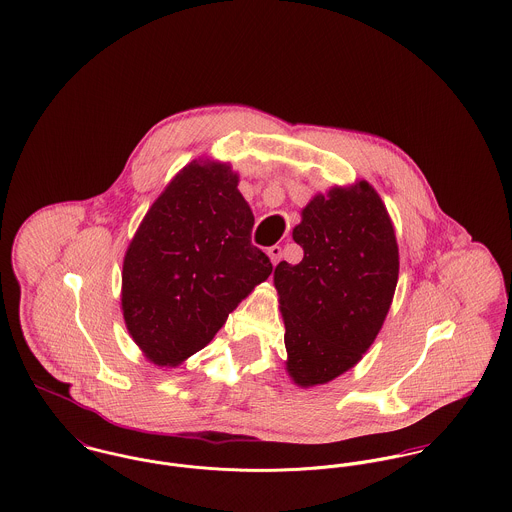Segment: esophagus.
I'll list each match as a JSON object with an SVG mask.
<instances>
[{
    "label": "esophagus",
    "mask_w": 512,
    "mask_h": 512,
    "mask_svg": "<svg viewBox=\"0 0 512 512\" xmlns=\"http://www.w3.org/2000/svg\"><path fill=\"white\" fill-rule=\"evenodd\" d=\"M267 255H269L271 263H273V265H276V263L280 261V257H282V249H280L278 245H273V247H269V249H267Z\"/></svg>",
    "instance_id": "obj_1"
}]
</instances>
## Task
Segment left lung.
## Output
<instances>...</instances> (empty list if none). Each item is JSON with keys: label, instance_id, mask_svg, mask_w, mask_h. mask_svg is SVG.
<instances>
[{"label": "left lung", "instance_id": "8db88e82", "mask_svg": "<svg viewBox=\"0 0 512 512\" xmlns=\"http://www.w3.org/2000/svg\"><path fill=\"white\" fill-rule=\"evenodd\" d=\"M292 237L304 259L280 261L273 278L286 372L312 388L351 370L378 337L394 300L399 249L388 208L364 179L317 193Z\"/></svg>", "mask_w": 512, "mask_h": 512}]
</instances>
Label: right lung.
I'll list each match as a JSON object with an SVG mask.
<instances>
[{
  "label": "right lung",
  "mask_w": 512,
  "mask_h": 512,
  "mask_svg": "<svg viewBox=\"0 0 512 512\" xmlns=\"http://www.w3.org/2000/svg\"><path fill=\"white\" fill-rule=\"evenodd\" d=\"M230 163L198 158L163 189L122 261L126 329L159 368L204 349L228 315L273 273L251 245L253 212Z\"/></svg>",
  "instance_id": "right-lung-1"
}]
</instances>
